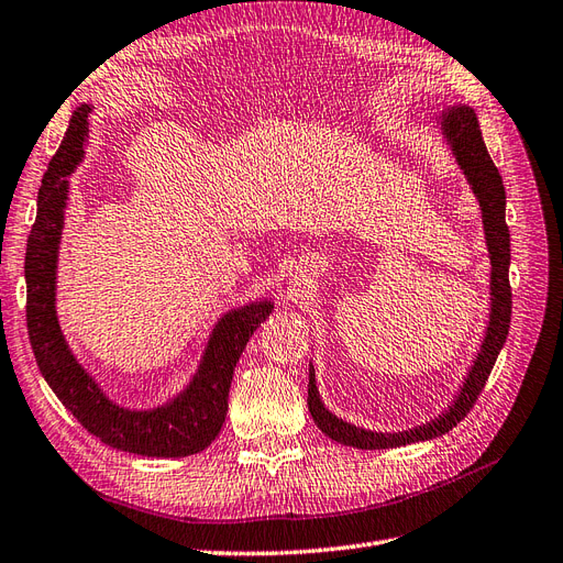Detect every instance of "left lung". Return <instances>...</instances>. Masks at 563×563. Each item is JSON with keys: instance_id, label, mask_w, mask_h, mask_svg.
I'll return each mask as SVG.
<instances>
[{"instance_id": "left-lung-1", "label": "left lung", "mask_w": 563, "mask_h": 563, "mask_svg": "<svg viewBox=\"0 0 563 563\" xmlns=\"http://www.w3.org/2000/svg\"><path fill=\"white\" fill-rule=\"evenodd\" d=\"M441 131H444L460 168H463V174L467 176L476 199H479L482 216H484V232H486V244L490 253L488 331L479 354H476V362L467 373L465 385L460 387V395L449 411L444 416H439L437 420L422 424V428L399 432V434L368 432L362 428H354V424L329 413L319 399L314 368L310 366V385H308L310 416L317 422V428L329 439L338 441V444L376 451V449H397L406 444H416V441L446 434L470 413V408L476 404V399H479L482 389L493 371V364H496L509 333V319H512V286H509V230L505 223L503 178L484 145L479 122H476V114L472 108H465V106L453 108L449 114H444V119H441Z\"/></svg>"}]
</instances>
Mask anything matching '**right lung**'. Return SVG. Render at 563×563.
Listing matches in <instances>:
<instances>
[{"mask_svg": "<svg viewBox=\"0 0 563 563\" xmlns=\"http://www.w3.org/2000/svg\"><path fill=\"white\" fill-rule=\"evenodd\" d=\"M89 106L77 108L70 129L48 162L37 195V220L27 236V335L44 380L81 428L103 444L150 457H183L207 449L228 416L234 366L253 331L269 317L272 302H251L216 323L190 387L152 411H129L112 404L67 347L56 317V263L67 201V176L81 159Z\"/></svg>", "mask_w": 563, "mask_h": 563, "instance_id": "1", "label": "right lung"}]
</instances>
